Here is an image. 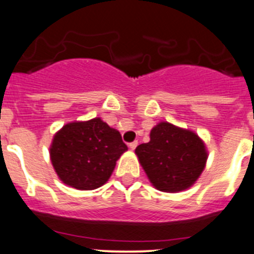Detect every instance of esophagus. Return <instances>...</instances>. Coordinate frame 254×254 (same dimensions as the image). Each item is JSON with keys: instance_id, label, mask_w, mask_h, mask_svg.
Segmentation results:
<instances>
[{"instance_id": "1", "label": "esophagus", "mask_w": 254, "mask_h": 254, "mask_svg": "<svg viewBox=\"0 0 254 254\" xmlns=\"http://www.w3.org/2000/svg\"><path fill=\"white\" fill-rule=\"evenodd\" d=\"M137 145H138V142H137V140H134V142H132V143H129V144H128V147H129L130 148V149H135V147H137Z\"/></svg>"}]
</instances>
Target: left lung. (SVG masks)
<instances>
[{"label":"left lung","mask_w":254,"mask_h":254,"mask_svg":"<svg viewBox=\"0 0 254 254\" xmlns=\"http://www.w3.org/2000/svg\"><path fill=\"white\" fill-rule=\"evenodd\" d=\"M150 183L160 191L178 192L191 187L205 168L207 153L191 130L160 122L150 130V140L135 148Z\"/></svg>","instance_id":"left-lung-1"}]
</instances>
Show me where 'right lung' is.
I'll return each mask as SVG.
<instances>
[{
  "label": "right lung",
  "mask_w": 254,
  "mask_h": 254,
  "mask_svg": "<svg viewBox=\"0 0 254 254\" xmlns=\"http://www.w3.org/2000/svg\"><path fill=\"white\" fill-rule=\"evenodd\" d=\"M127 150L119 130L101 119L65 125L54 135L50 159L63 183L79 190H94L111 177Z\"/></svg>",
  "instance_id": "obj_1"
}]
</instances>
